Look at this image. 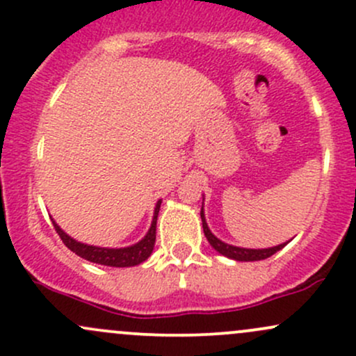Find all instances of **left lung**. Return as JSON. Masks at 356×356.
<instances>
[{
	"label": "left lung",
	"mask_w": 356,
	"mask_h": 356,
	"mask_svg": "<svg viewBox=\"0 0 356 356\" xmlns=\"http://www.w3.org/2000/svg\"><path fill=\"white\" fill-rule=\"evenodd\" d=\"M201 219H202L204 234H206V238H207V241H209L211 246L214 248L216 251L219 252V254L231 257V259H236V261H261V259H266V257L273 256L275 252L280 251V249H283L286 244L289 243V241H288V243L277 244V246L268 248V249H246V248L231 246V244L222 243V241L218 239L214 234H212L209 227H207V222H206V218H204V211L202 209H201Z\"/></svg>",
	"instance_id": "left-lung-1"
}]
</instances>
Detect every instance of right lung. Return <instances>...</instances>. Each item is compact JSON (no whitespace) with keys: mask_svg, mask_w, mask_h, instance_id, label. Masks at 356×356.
<instances>
[{"mask_svg":"<svg viewBox=\"0 0 356 356\" xmlns=\"http://www.w3.org/2000/svg\"><path fill=\"white\" fill-rule=\"evenodd\" d=\"M161 202L157 201L155 204L154 211V219L152 224H150V229L144 236V239L138 241L137 244L129 248H99V246H88V244L79 243L65 231H61L58 224L53 220V226H55V231L58 232V236L63 241V244L70 251L75 252L76 256L83 257V259L90 261V263L104 264V266H112V268H129V266H137V264L144 263V261L152 254L154 244H155V227H157V216L159 209H161Z\"/></svg>","mask_w":356,"mask_h":356,"instance_id":"obj_1","label":"right lung"}]
</instances>
